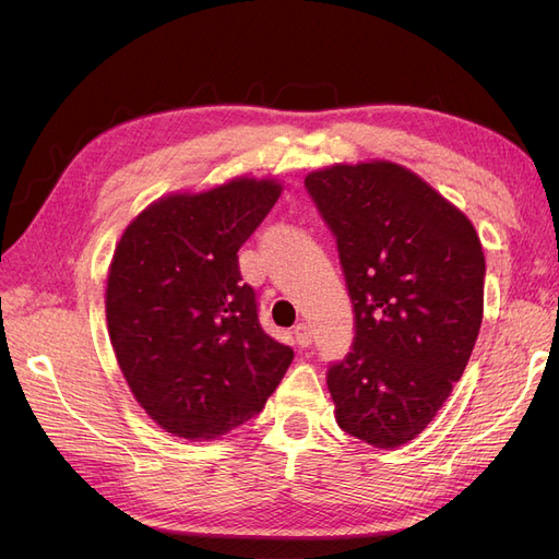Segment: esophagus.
Here are the masks:
<instances>
[{"label": "esophagus", "instance_id": "1", "mask_svg": "<svg viewBox=\"0 0 559 559\" xmlns=\"http://www.w3.org/2000/svg\"><path fill=\"white\" fill-rule=\"evenodd\" d=\"M294 335H296V343L300 347L312 345V329H310V324H306V321H300V324L294 326Z\"/></svg>", "mask_w": 559, "mask_h": 559}]
</instances>
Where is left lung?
I'll return each mask as SVG.
<instances>
[{
	"instance_id": "1",
	"label": "left lung",
	"mask_w": 559,
	"mask_h": 559,
	"mask_svg": "<svg viewBox=\"0 0 559 559\" xmlns=\"http://www.w3.org/2000/svg\"><path fill=\"white\" fill-rule=\"evenodd\" d=\"M306 186L337 240L357 321L326 380L335 421L368 445L399 448L441 411L476 345L480 238L460 207L392 160L333 163Z\"/></svg>"
}]
</instances>
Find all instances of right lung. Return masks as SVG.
I'll return each instance as SVG.
<instances>
[{"label":"right lung","instance_id":"1","mask_svg":"<svg viewBox=\"0 0 559 559\" xmlns=\"http://www.w3.org/2000/svg\"><path fill=\"white\" fill-rule=\"evenodd\" d=\"M233 177L160 195L126 226L107 273V331L130 392L156 425L214 441L263 411L294 349L270 337L238 249L282 193Z\"/></svg>","mask_w":559,"mask_h":559}]
</instances>
